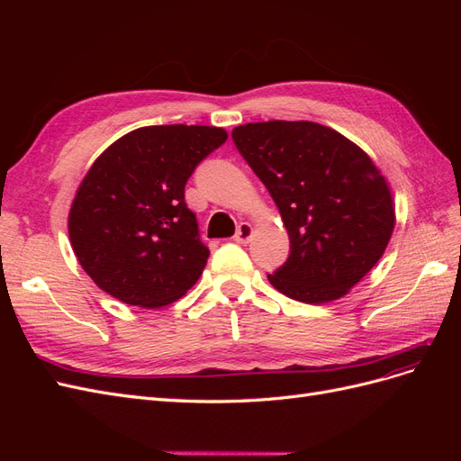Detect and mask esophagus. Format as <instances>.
I'll return each instance as SVG.
<instances>
[{
  "instance_id": "esophagus-1",
  "label": "esophagus",
  "mask_w": 461,
  "mask_h": 461,
  "mask_svg": "<svg viewBox=\"0 0 461 461\" xmlns=\"http://www.w3.org/2000/svg\"><path fill=\"white\" fill-rule=\"evenodd\" d=\"M252 234H254V227L249 225V222H240L239 229H236V234H234V242L248 244L249 239H252Z\"/></svg>"
}]
</instances>
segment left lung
Listing matches in <instances>:
<instances>
[{
    "label": "left lung",
    "instance_id": "obj_1",
    "mask_svg": "<svg viewBox=\"0 0 461 461\" xmlns=\"http://www.w3.org/2000/svg\"><path fill=\"white\" fill-rule=\"evenodd\" d=\"M232 140L269 190L290 239V256L269 283L303 303L346 296L381 259L396 225L393 192L376 165L312 121L248 122Z\"/></svg>",
    "mask_w": 461,
    "mask_h": 461
}]
</instances>
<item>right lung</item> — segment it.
<instances>
[{
	"mask_svg": "<svg viewBox=\"0 0 461 461\" xmlns=\"http://www.w3.org/2000/svg\"><path fill=\"white\" fill-rule=\"evenodd\" d=\"M227 136L203 124L142 127L92 163L68 212V239L104 292L138 308H161L196 285L209 249L185 186Z\"/></svg>",
	"mask_w": 461,
	"mask_h": 461,
	"instance_id": "obj_1",
	"label": "right lung"
}]
</instances>
